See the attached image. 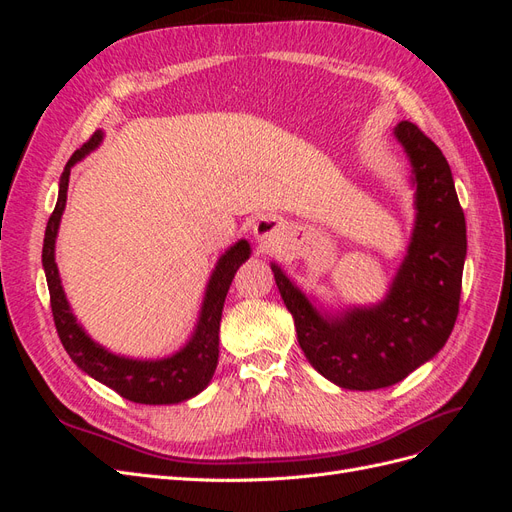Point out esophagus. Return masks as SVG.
<instances>
[{"mask_svg":"<svg viewBox=\"0 0 512 512\" xmlns=\"http://www.w3.org/2000/svg\"><path fill=\"white\" fill-rule=\"evenodd\" d=\"M254 235L262 245H273L282 237V224L273 218H262L254 224Z\"/></svg>","mask_w":512,"mask_h":512,"instance_id":"obj_1","label":"esophagus"}]
</instances>
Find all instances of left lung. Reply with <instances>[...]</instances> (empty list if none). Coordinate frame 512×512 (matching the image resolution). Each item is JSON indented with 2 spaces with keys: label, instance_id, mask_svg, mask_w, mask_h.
Listing matches in <instances>:
<instances>
[{
  "label": "left lung",
  "instance_id": "8db88e82",
  "mask_svg": "<svg viewBox=\"0 0 512 512\" xmlns=\"http://www.w3.org/2000/svg\"><path fill=\"white\" fill-rule=\"evenodd\" d=\"M395 134L414 168L418 213L389 297L371 309L322 318L282 269L271 267L307 361L350 391H376L404 380L440 352L459 314L468 241L451 166L412 121H401Z\"/></svg>",
  "mask_w": 512,
  "mask_h": 512
}]
</instances>
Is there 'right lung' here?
<instances>
[{"label":"right lung","mask_w":512,"mask_h":512,"mask_svg":"<svg viewBox=\"0 0 512 512\" xmlns=\"http://www.w3.org/2000/svg\"><path fill=\"white\" fill-rule=\"evenodd\" d=\"M100 138L102 134L96 132L81 149H76L72 153L64 173H61L57 205L51 213L49 224H46V232H44L42 267L46 273V284H49L55 329L61 344H64L66 352L70 354V359L79 365L85 374L106 384L108 389H113L123 399H130L134 404H149V406L179 404V401L190 399L203 391L213 376L215 365H218L220 320H222L224 299H226L232 277H235L237 269L241 267V262L250 258V243L239 241L220 258L218 267H215L207 286L203 312H200L196 333L192 335L190 344L175 356L162 361H132V359H123V356L106 352L102 346L91 342V339L85 335V331L76 324L68 307L66 294L61 290L59 273L55 265V237H57L61 213H64V207H66L70 168L79 162L85 153L96 149Z\"/></svg>","instance_id":"add662e5"}]
</instances>
